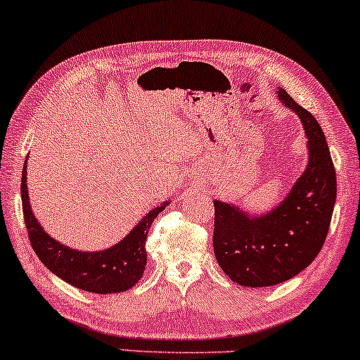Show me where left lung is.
Returning <instances> with one entry per match:
<instances>
[{
  "mask_svg": "<svg viewBox=\"0 0 360 360\" xmlns=\"http://www.w3.org/2000/svg\"><path fill=\"white\" fill-rule=\"evenodd\" d=\"M277 98L297 115L307 138V165L279 204L261 216L214 201V254L221 269L244 288H267L306 269L324 244L338 181L322 127L284 89Z\"/></svg>",
  "mask_w": 360,
  "mask_h": 360,
  "instance_id": "obj_1",
  "label": "left lung"
}]
</instances>
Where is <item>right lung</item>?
<instances>
[{"instance_id":"right-lung-1","label":"right lung","mask_w":360,"mask_h":360,"mask_svg":"<svg viewBox=\"0 0 360 360\" xmlns=\"http://www.w3.org/2000/svg\"><path fill=\"white\" fill-rule=\"evenodd\" d=\"M26 167L28 161L22 166L21 177L22 214H25L31 245L39 261L59 279L88 292L112 294L124 292L133 288L146 269V238L149 227L169 201L151 209L146 216L141 217L129 234H126L111 248L103 251H79L51 238L36 219L30 204Z\"/></svg>"}]
</instances>
